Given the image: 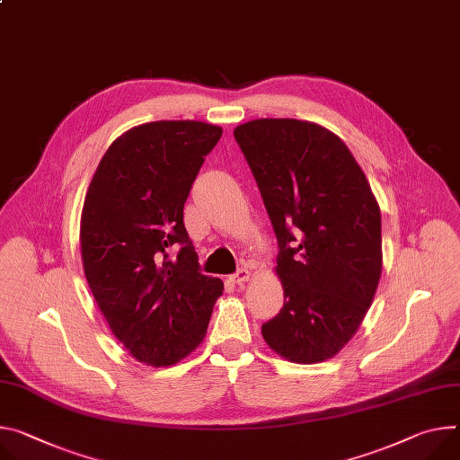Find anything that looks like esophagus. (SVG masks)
<instances>
[{
	"label": "esophagus",
	"instance_id": "1",
	"mask_svg": "<svg viewBox=\"0 0 460 460\" xmlns=\"http://www.w3.org/2000/svg\"><path fill=\"white\" fill-rule=\"evenodd\" d=\"M249 277H252V271H249L247 268H240L236 273L229 275V280H231L233 284H243V282L249 280Z\"/></svg>",
	"mask_w": 460,
	"mask_h": 460
}]
</instances>
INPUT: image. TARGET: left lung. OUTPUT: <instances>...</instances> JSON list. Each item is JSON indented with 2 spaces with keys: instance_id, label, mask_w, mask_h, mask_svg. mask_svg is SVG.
I'll use <instances>...</instances> for the list:
<instances>
[{
  "instance_id": "1",
  "label": "left lung",
  "mask_w": 460,
  "mask_h": 460,
  "mask_svg": "<svg viewBox=\"0 0 460 460\" xmlns=\"http://www.w3.org/2000/svg\"><path fill=\"white\" fill-rule=\"evenodd\" d=\"M277 242L284 306L266 343L296 363L336 356L382 275V215L347 145L315 122L257 119L234 128Z\"/></svg>"
}]
</instances>
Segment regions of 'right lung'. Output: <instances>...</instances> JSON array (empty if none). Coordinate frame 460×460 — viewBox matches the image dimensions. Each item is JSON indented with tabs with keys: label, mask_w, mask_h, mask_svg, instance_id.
<instances>
[{
	"label": "right lung",
	"mask_w": 460,
	"mask_h": 460,
	"mask_svg": "<svg viewBox=\"0 0 460 460\" xmlns=\"http://www.w3.org/2000/svg\"><path fill=\"white\" fill-rule=\"evenodd\" d=\"M222 128L155 120L102 155L80 218L82 264L115 338L148 365L169 367L205 338L224 282L199 271L183 205ZM178 248L176 256H171Z\"/></svg>",
	"instance_id": "right-lung-1"
}]
</instances>
